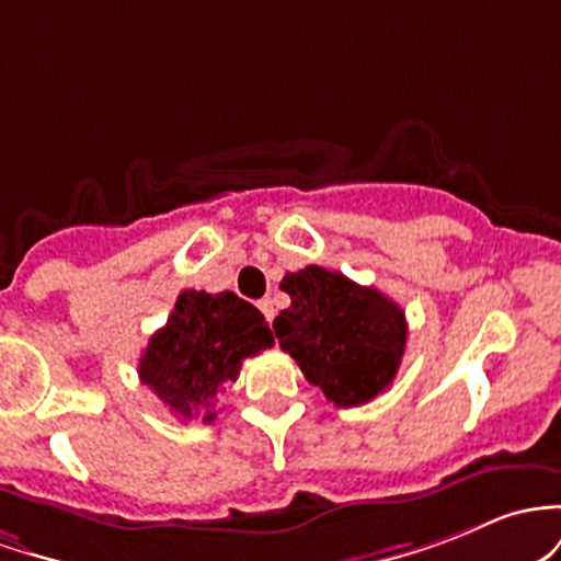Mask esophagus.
Instances as JSON below:
<instances>
[{"label":"esophagus","instance_id":"esophagus-1","mask_svg":"<svg viewBox=\"0 0 561 561\" xmlns=\"http://www.w3.org/2000/svg\"><path fill=\"white\" fill-rule=\"evenodd\" d=\"M260 310L264 318H267V323H273L275 318V307H273V299H260Z\"/></svg>","mask_w":561,"mask_h":561}]
</instances>
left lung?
<instances>
[{"mask_svg": "<svg viewBox=\"0 0 561 561\" xmlns=\"http://www.w3.org/2000/svg\"><path fill=\"white\" fill-rule=\"evenodd\" d=\"M280 288L291 307L273 320L275 336L325 400L355 408L392 383L408 342L400 305L318 264L288 273Z\"/></svg>", "mask_w": 561, "mask_h": 561, "instance_id": "obj_1", "label": "left lung"}]
</instances>
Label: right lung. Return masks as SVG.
<instances>
[{
	"label": "right lung",
	"instance_id": "1",
	"mask_svg": "<svg viewBox=\"0 0 561 561\" xmlns=\"http://www.w3.org/2000/svg\"><path fill=\"white\" fill-rule=\"evenodd\" d=\"M273 347L264 314L238 294L182 291L167 325L150 336L140 357V381L180 416L217 419L214 402L236 381L247 357Z\"/></svg>",
	"mask_w": 561,
	"mask_h": 561
}]
</instances>
